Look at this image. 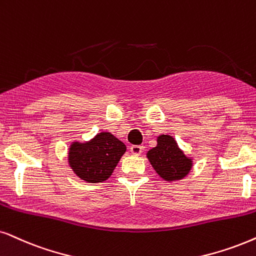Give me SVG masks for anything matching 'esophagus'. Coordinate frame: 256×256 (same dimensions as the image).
Segmentation results:
<instances>
[{"label":"esophagus","instance_id":"esophagus-1","mask_svg":"<svg viewBox=\"0 0 256 256\" xmlns=\"http://www.w3.org/2000/svg\"><path fill=\"white\" fill-rule=\"evenodd\" d=\"M130 151L132 154H134V156H139V154H142V151H143V148H142L140 145H132L130 148Z\"/></svg>","mask_w":256,"mask_h":256}]
</instances>
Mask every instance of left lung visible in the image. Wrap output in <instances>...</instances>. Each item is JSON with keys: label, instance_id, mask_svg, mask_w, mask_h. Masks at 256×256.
<instances>
[{"label": "left lung", "instance_id": "obj_1", "mask_svg": "<svg viewBox=\"0 0 256 256\" xmlns=\"http://www.w3.org/2000/svg\"><path fill=\"white\" fill-rule=\"evenodd\" d=\"M146 158L158 176L166 182L186 178L192 169V157L186 156L170 134H160L157 145L146 152Z\"/></svg>", "mask_w": 256, "mask_h": 256}]
</instances>
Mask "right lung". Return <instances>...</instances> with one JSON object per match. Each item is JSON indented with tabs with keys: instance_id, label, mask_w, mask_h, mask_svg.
Instances as JSON below:
<instances>
[{
	"instance_id": "1",
	"label": "right lung",
	"mask_w": 256,
	"mask_h": 256,
	"mask_svg": "<svg viewBox=\"0 0 256 256\" xmlns=\"http://www.w3.org/2000/svg\"><path fill=\"white\" fill-rule=\"evenodd\" d=\"M126 152V145L110 132L96 134L90 140H74L68 148V166L87 183L105 182Z\"/></svg>"
}]
</instances>
